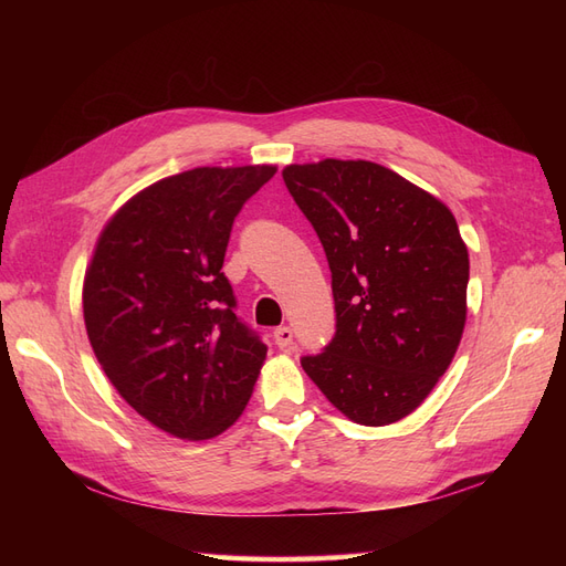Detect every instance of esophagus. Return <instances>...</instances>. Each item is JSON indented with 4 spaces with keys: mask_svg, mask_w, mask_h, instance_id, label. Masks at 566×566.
Here are the masks:
<instances>
[{
    "mask_svg": "<svg viewBox=\"0 0 566 566\" xmlns=\"http://www.w3.org/2000/svg\"><path fill=\"white\" fill-rule=\"evenodd\" d=\"M273 339H276V345L281 349H290V347H293L295 333H293V328H287V325H281V328L273 331Z\"/></svg>",
    "mask_w": 566,
    "mask_h": 566,
    "instance_id": "1",
    "label": "esophagus"
}]
</instances>
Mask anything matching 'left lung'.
Wrapping results in <instances>:
<instances>
[{"instance_id":"obj_1","label":"left lung","mask_w":566,"mask_h":566,"mask_svg":"<svg viewBox=\"0 0 566 566\" xmlns=\"http://www.w3.org/2000/svg\"><path fill=\"white\" fill-rule=\"evenodd\" d=\"M283 181L328 256L335 337L302 368L349 420L406 418L451 366L470 260L451 210L368 160L287 165Z\"/></svg>"}]
</instances>
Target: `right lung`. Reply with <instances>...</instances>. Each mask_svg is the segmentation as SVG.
Wrapping results in <instances>:
<instances>
[{
  "mask_svg": "<svg viewBox=\"0 0 566 566\" xmlns=\"http://www.w3.org/2000/svg\"><path fill=\"white\" fill-rule=\"evenodd\" d=\"M273 165L196 167L144 188L101 231L84 325L136 413L179 439H212L245 410L266 345L235 316L231 227Z\"/></svg>",
  "mask_w": 566,
  "mask_h": 566,
  "instance_id": "obj_1",
  "label": "right lung"
}]
</instances>
